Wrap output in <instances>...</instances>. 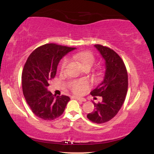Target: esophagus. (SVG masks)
Here are the masks:
<instances>
[{
	"label": "esophagus",
	"instance_id": "obj_1",
	"mask_svg": "<svg viewBox=\"0 0 154 154\" xmlns=\"http://www.w3.org/2000/svg\"><path fill=\"white\" fill-rule=\"evenodd\" d=\"M72 98H74V99H77V100H80V101H82V102L86 101L85 98H80V97H77V96H72Z\"/></svg>",
	"mask_w": 154,
	"mask_h": 154
}]
</instances>
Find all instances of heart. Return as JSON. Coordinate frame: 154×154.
Masks as SVG:
<instances>
[{
    "instance_id": "1",
    "label": "heart",
    "mask_w": 154,
    "mask_h": 154,
    "mask_svg": "<svg viewBox=\"0 0 154 154\" xmlns=\"http://www.w3.org/2000/svg\"><path fill=\"white\" fill-rule=\"evenodd\" d=\"M71 57L73 59L78 61L83 68H85V67L91 68L95 60L93 53L88 51H79L77 54L72 55ZM67 63H68V59L65 58L62 60L61 64H60V71L61 72L64 71ZM69 87L74 93L77 95H81L91 88V83L87 79L73 80L69 83Z\"/></svg>"
}]
</instances>
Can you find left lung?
<instances>
[{
  "label": "left lung",
  "mask_w": 154,
  "mask_h": 154,
  "mask_svg": "<svg viewBox=\"0 0 154 154\" xmlns=\"http://www.w3.org/2000/svg\"><path fill=\"white\" fill-rule=\"evenodd\" d=\"M105 60L106 72L102 82L91 92L93 96H101V103H93L95 110L87 115L88 119L97 124L105 123L114 118L122 106L128 87L126 66L121 57L110 48L96 44Z\"/></svg>",
  "instance_id": "left-lung-1"
}]
</instances>
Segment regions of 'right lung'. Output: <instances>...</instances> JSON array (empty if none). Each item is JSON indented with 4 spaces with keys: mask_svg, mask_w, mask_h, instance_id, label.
<instances>
[{
    "mask_svg": "<svg viewBox=\"0 0 154 154\" xmlns=\"http://www.w3.org/2000/svg\"><path fill=\"white\" fill-rule=\"evenodd\" d=\"M75 48L56 43L45 44L35 49L26 60L22 75L23 94L32 111L40 119L59 117L69 101V96H56L47 88L56 75L60 60Z\"/></svg>",
    "mask_w": 154,
    "mask_h": 154,
    "instance_id": "add662e5",
    "label": "right lung"
}]
</instances>
